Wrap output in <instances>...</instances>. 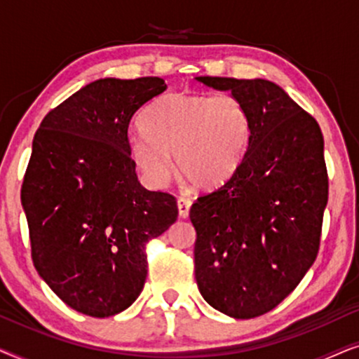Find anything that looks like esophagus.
<instances>
[{"label": "esophagus", "instance_id": "esophagus-1", "mask_svg": "<svg viewBox=\"0 0 359 359\" xmlns=\"http://www.w3.org/2000/svg\"><path fill=\"white\" fill-rule=\"evenodd\" d=\"M189 209H191V201L186 198H180L178 199V210H180V217L186 219L189 215Z\"/></svg>", "mask_w": 359, "mask_h": 359}]
</instances>
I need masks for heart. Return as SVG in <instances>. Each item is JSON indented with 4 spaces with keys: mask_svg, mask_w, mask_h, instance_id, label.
<instances>
[{
    "mask_svg": "<svg viewBox=\"0 0 359 359\" xmlns=\"http://www.w3.org/2000/svg\"><path fill=\"white\" fill-rule=\"evenodd\" d=\"M144 127L130 137L129 151L151 184L165 183L176 155L181 178L219 188L240 170L252 142V117L230 93L163 96L145 112Z\"/></svg>",
    "mask_w": 359,
    "mask_h": 359,
    "instance_id": "heart-1",
    "label": "heart"
}]
</instances>
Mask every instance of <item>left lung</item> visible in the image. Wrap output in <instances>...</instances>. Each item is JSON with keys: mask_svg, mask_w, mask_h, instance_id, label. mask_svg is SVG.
I'll use <instances>...</instances> for the list:
<instances>
[{"mask_svg": "<svg viewBox=\"0 0 359 359\" xmlns=\"http://www.w3.org/2000/svg\"><path fill=\"white\" fill-rule=\"evenodd\" d=\"M230 90L252 117V142L227 183L201 194L189 210L196 229L199 292L233 318L281 304L316 262L328 175L317 121L266 80L201 76Z\"/></svg>", "mask_w": 359, "mask_h": 359, "instance_id": "1", "label": "left lung"}]
</instances>
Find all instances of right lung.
<instances>
[{
    "label": "right lung",
    "mask_w": 359,
    "mask_h": 359,
    "mask_svg": "<svg viewBox=\"0 0 359 359\" xmlns=\"http://www.w3.org/2000/svg\"><path fill=\"white\" fill-rule=\"evenodd\" d=\"M165 88L158 76L96 80L34 135L21 188L32 263L85 316H116L140 296L147 243L178 217L173 194L139 183L129 151L132 117Z\"/></svg>",
    "instance_id": "add662e5"
}]
</instances>
